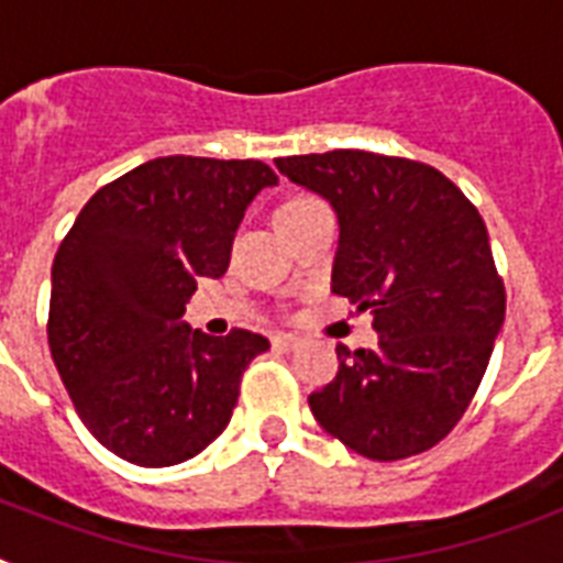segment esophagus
<instances>
[{
	"mask_svg": "<svg viewBox=\"0 0 563 563\" xmlns=\"http://www.w3.org/2000/svg\"><path fill=\"white\" fill-rule=\"evenodd\" d=\"M272 344H274V347H280V351H291V347H298L300 339H298V335H291V333H280V335H274Z\"/></svg>",
	"mask_w": 563,
	"mask_h": 563,
	"instance_id": "esophagus-1",
	"label": "esophagus"
}]
</instances>
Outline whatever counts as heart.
Returning a JSON list of instances; mask_svg holds the SVG:
<instances>
[{"mask_svg": "<svg viewBox=\"0 0 563 563\" xmlns=\"http://www.w3.org/2000/svg\"><path fill=\"white\" fill-rule=\"evenodd\" d=\"M312 203H321L316 195H295L289 201H283L277 207V216H286V212H295V210H303V207H312Z\"/></svg>", "mask_w": 563, "mask_h": 563, "instance_id": "heart-1", "label": "heart"}]
</instances>
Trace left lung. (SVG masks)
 Wrapping results in <instances>:
<instances>
[{"mask_svg": "<svg viewBox=\"0 0 563 563\" xmlns=\"http://www.w3.org/2000/svg\"><path fill=\"white\" fill-rule=\"evenodd\" d=\"M274 163L333 203V291L371 309L379 333L374 351L335 347L339 374L309 394V409L365 459L423 453L471 406L506 318L479 210L435 166L409 157L335 148Z\"/></svg>", "mask_w": 563, "mask_h": 563, "instance_id": "1", "label": "left lung"}]
</instances>
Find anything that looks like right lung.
<instances>
[{"mask_svg":"<svg viewBox=\"0 0 563 563\" xmlns=\"http://www.w3.org/2000/svg\"><path fill=\"white\" fill-rule=\"evenodd\" d=\"M263 161L157 157L101 187L57 247L48 351L84 427L140 467L198 455L230 423L239 383L268 339L184 321L198 277L228 272Z\"/></svg>","mask_w":563,"mask_h":563,"instance_id":"add662e5","label":"right lung"}]
</instances>
